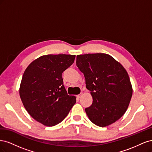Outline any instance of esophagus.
Masks as SVG:
<instances>
[{"instance_id":"34e87169","label":"esophagus","mask_w":152,"mask_h":152,"mask_svg":"<svg viewBox=\"0 0 152 152\" xmlns=\"http://www.w3.org/2000/svg\"><path fill=\"white\" fill-rule=\"evenodd\" d=\"M82 96H83V93H80L79 95H77V97L78 98H80Z\"/></svg>"}]
</instances>
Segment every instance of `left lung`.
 Instances as JSON below:
<instances>
[{"mask_svg": "<svg viewBox=\"0 0 152 152\" xmlns=\"http://www.w3.org/2000/svg\"><path fill=\"white\" fill-rule=\"evenodd\" d=\"M76 63L93 99L85 109L90 121L102 127L115 122L126 113L132 95L126 69L104 53L77 55Z\"/></svg>", "mask_w": 152, "mask_h": 152, "instance_id": "8db88e82", "label": "left lung"}]
</instances>
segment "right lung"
<instances>
[{
	"instance_id": "obj_1",
	"label": "right lung",
	"mask_w": 152,
	"mask_h": 152,
	"mask_svg": "<svg viewBox=\"0 0 152 152\" xmlns=\"http://www.w3.org/2000/svg\"><path fill=\"white\" fill-rule=\"evenodd\" d=\"M75 55L48 54L32 61L23 75L20 96L35 121L54 126L65 118L76 103L63 86L62 73L74 62Z\"/></svg>"
}]
</instances>
